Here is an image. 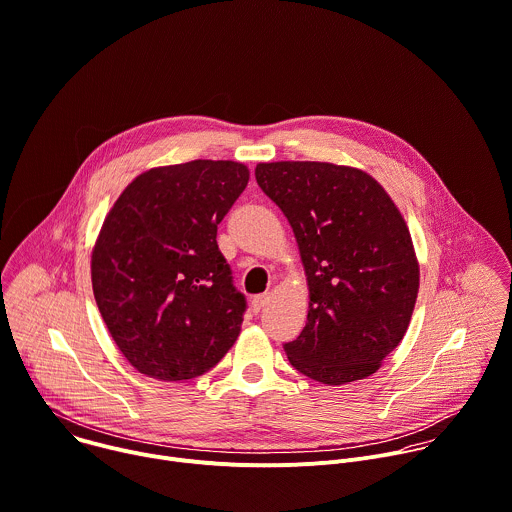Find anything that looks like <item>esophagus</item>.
<instances>
[{"mask_svg":"<svg viewBox=\"0 0 512 512\" xmlns=\"http://www.w3.org/2000/svg\"><path fill=\"white\" fill-rule=\"evenodd\" d=\"M268 300H270L268 294H258V296H254V298H252V310L258 314V312L268 304Z\"/></svg>","mask_w":512,"mask_h":512,"instance_id":"1","label":"esophagus"}]
</instances>
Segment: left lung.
I'll use <instances>...</instances> for the list:
<instances>
[{
  "instance_id": "8db88e82",
  "label": "left lung",
  "mask_w": 512,
  "mask_h": 512,
  "mask_svg": "<svg viewBox=\"0 0 512 512\" xmlns=\"http://www.w3.org/2000/svg\"><path fill=\"white\" fill-rule=\"evenodd\" d=\"M256 182L288 218L310 288L306 326L284 344L290 364L330 386L374 374L402 340L418 294L398 208L372 176L348 166L258 164Z\"/></svg>"
}]
</instances>
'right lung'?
Returning <instances> with one entry per match:
<instances>
[{"label": "right lung", "mask_w": 512, "mask_h": 512, "mask_svg": "<svg viewBox=\"0 0 512 512\" xmlns=\"http://www.w3.org/2000/svg\"><path fill=\"white\" fill-rule=\"evenodd\" d=\"M248 180V168L228 160L154 168L106 216L92 254L94 296L138 372L190 380L236 342L246 296L216 234Z\"/></svg>", "instance_id": "add662e5"}]
</instances>
